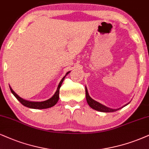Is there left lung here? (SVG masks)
Instances as JSON below:
<instances>
[{
    "instance_id": "8db88e82",
    "label": "left lung",
    "mask_w": 149,
    "mask_h": 149,
    "mask_svg": "<svg viewBox=\"0 0 149 149\" xmlns=\"http://www.w3.org/2000/svg\"><path fill=\"white\" fill-rule=\"evenodd\" d=\"M86 101H87V103L88 104L90 107L93 108V109L95 110V111L103 112V113H112V112L117 111H118V110L121 109V108H122L123 107H124V106H127L128 104L130 103V102H128V104H125V105L122 106L121 108H117V109L110 108L107 107V106H106L103 105V104H100V103H99L98 102H96V101L93 100V99H92L91 97H90V95L88 94V89H87V88H86Z\"/></svg>"
}]
</instances>
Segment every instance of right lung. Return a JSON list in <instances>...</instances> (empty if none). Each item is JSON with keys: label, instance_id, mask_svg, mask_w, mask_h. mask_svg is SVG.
<instances>
[{"label": "right lung", "instance_id": "right-lung-1", "mask_svg": "<svg viewBox=\"0 0 149 149\" xmlns=\"http://www.w3.org/2000/svg\"><path fill=\"white\" fill-rule=\"evenodd\" d=\"M70 72V71L68 72L65 74V76H64L62 78V79L61 80L59 84H58L57 89H56V91L55 92L54 95H53L51 98H49V100L43 101V102H32V101L25 100H24V99L21 98V97L18 96L15 92L13 91L10 86V88L12 94L14 95V97H15L23 106H26L27 108H33V109H46V108L52 107V106H54L55 104L58 102V98H59V89L61 88V86L62 83H63L64 79H65L66 75L68 74V73Z\"/></svg>", "mask_w": 149, "mask_h": 149}]
</instances>
